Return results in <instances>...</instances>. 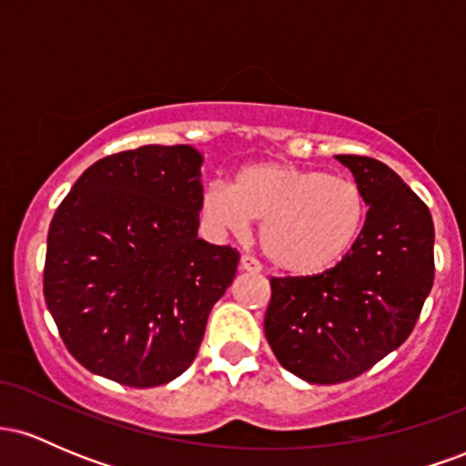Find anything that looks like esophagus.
I'll list each match as a JSON object with an SVG mask.
<instances>
[{
    "label": "esophagus",
    "mask_w": 466,
    "mask_h": 466,
    "mask_svg": "<svg viewBox=\"0 0 466 466\" xmlns=\"http://www.w3.org/2000/svg\"><path fill=\"white\" fill-rule=\"evenodd\" d=\"M238 269L240 271H249V274H258L260 263L256 258H251V256H240Z\"/></svg>",
    "instance_id": "1"
}]
</instances>
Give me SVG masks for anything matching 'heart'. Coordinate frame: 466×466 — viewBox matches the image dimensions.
<instances>
[{
	"instance_id": "1",
	"label": "heart",
	"mask_w": 466,
	"mask_h": 466,
	"mask_svg": "<svg viewBox=\"0 0 466 466\" xmlns=\"http://www.w3.org/2000/svg\"><path fill=\"white\" fill-rule=\"evenodd\" d=\"M201 217L218 234L260 226V248L287 276H318L346 258L366 221V199L350 179L287 162L243 166L234 186L212 181Z\"/></svg>"
}]
</instances>
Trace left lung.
<instances>
[{
    "label": "left lung",
    "instance_id": "1",
    "mask_svg": "<svg viewBox=\"0 0 466 466\" xmlns=\"http://www.w3.org/2000/svg\"><path fill=\"white\" fill-rule=\"evenodd\" d=\"M368 212L346 258L311 278H274L265 337L282 368L309 383H339L397 350L434 285V221L390 166L335 155Z\"/></svg>",
    "mask_w": 466,
    "mask_h": 466
}]
</instances>
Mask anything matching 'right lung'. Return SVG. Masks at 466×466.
Here are the masks:
<instances>
[{
    "label": "right lung",
    "instance_id": "add662e5",
    "mask_svg": "<svg viewBox=\"0 0 466 466\" xmlns=\"http://www.w3.org/2000/svg\"><path fill=\"white\" fill-rule=\"evenodd\" d=\"M203 155L188 144L98 159L47 232L44 296L67 350L89 372L131 388L177 379L238 251L197 237Z\"/></svg>",
    "mask_w": 466,
    "mask_h": 466
}]
</instances>
